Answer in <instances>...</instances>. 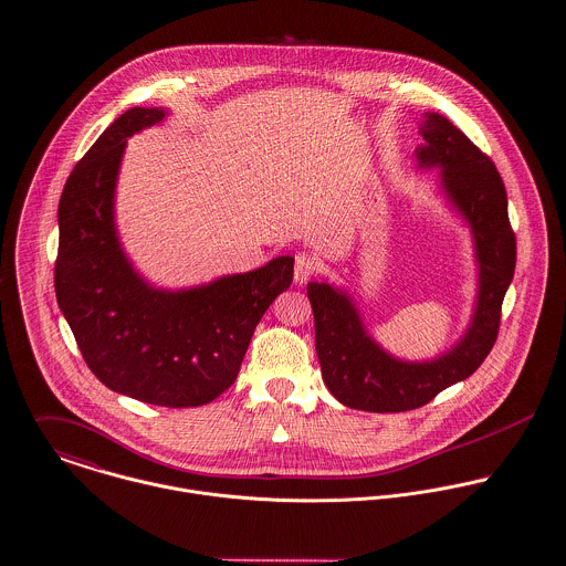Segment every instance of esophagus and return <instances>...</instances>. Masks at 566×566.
Here are the masks:
<instances>
[{"label":"esophagus","mask_w":566,"mask_h":566,"mask_svg":"<svg viewBox=\"0 0 566 566\" xmlns=\"http://www.w3.org/2000/svg\"><path fill=\"white\" fill-rule=\"evenodd\" d=\"M317 269H319V262L315 255L297 253L295 255V284H306Z\"/></svg>","instance_id":"34e87169"}]
</instances>
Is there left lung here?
I'll use <instances>...</instances> for the list:
<instances>
[{
    "mask_svg": "<svg viewBox=\"0 0 566 566\" xmlns=\"http://www.w3.org/2000/svg\"><path fill=\"white\" fill-rule=\"evenodd\" d=\"M420 135L424 144L416 148L418 168L440 170V192L472 233V317L451 349L429 360H405L371 339L347 291L328 282H308L322 376L331 394L349 409L411 411L474 374L496 340L501 304L514 277L516 235L507 219L505 186L492 159L444 115L424 114Z\"/></svg>",
    "mask_w": 566,
    "mask_h": 566,
    "instance_id": "1",
    "label": "left lung"
}]
</instances>
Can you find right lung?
<instances>
[{
    "label": "right lung",
    "mask_w": 566,
    "mask_h": 566,
    "mask_svg": "<svg viewBox=\"0 0 566 566\" xmlns=\"http://www.w3.org/2000/svg\"><path fill=\"white\" fill-rule=\"evenodd\" d=\"M166 115L164 107L124 112L74 166L59 203L54 289L103 385L184 409L233 385L258 322L293 282L295 258L179 291L157 289L135 271L115 227V186L126 139Z\"/></svg>",
    "instance_id": "right-lung-1"
}]
</instances>
